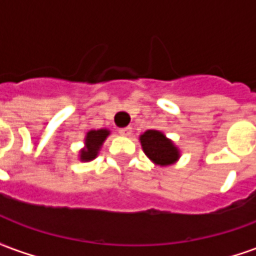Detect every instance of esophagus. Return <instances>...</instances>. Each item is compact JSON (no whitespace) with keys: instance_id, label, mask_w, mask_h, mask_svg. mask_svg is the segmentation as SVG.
<instances>
[{"instance_id":"1","label":"esophagus","mask_w":256,"mask_h":256,"mask_svg":"<svg viewBox=\"0 0 256 256\" xmlns=\"http://www.w3.org/2000/svg\"><path fill=\"white\" fill-rule=\"evenodd\" d=\"M119 133L122 134V136H130L132 134V128H123L119 130Z\"/></svg>"}]
</instances>
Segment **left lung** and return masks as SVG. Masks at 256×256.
<instances>
[{
  "mask_svg": "<svg viewBox=\"0 0 256 256\" xmlns=\"http://www.w3.org/2000/svg\"><path fill=\"white\" fill-rule=\"evenodd\" d=\"M140 141L145 155L155 164L170 166L180 158V150L162 132L146 130L144 134L140 136Z\"/></svg>",
  "mask_w": 256,
  "mask_h": 256,
  "instance_id": "left-lung-1",
  "label": "left lung"
}]
</instances>
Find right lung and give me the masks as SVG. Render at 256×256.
<instances>
[{"instance_id": "1", "label": "right lung", "mask_w": 256, "mask_h": 256, "mask_svg": "<svg viewBox=\"0 0 256 256\" xmlns=\"http://www.w3.org/2000/svg\"><path fill=\"white\" fill-rule=\"evenodd\" d=\"M110 136V130L106 128H100V130H90L86 134L84 138V148L80 150L79 159L82 162H90L96 159V156L98 154V150L102 146V142Z\"/></svg>"}]
</instances>
